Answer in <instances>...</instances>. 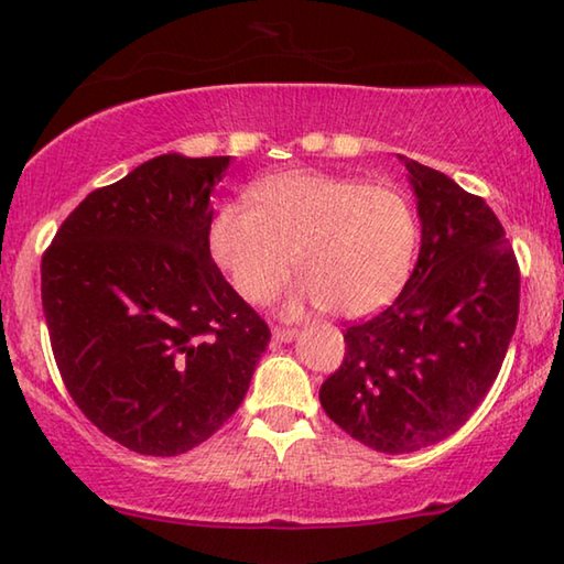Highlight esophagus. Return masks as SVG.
Masks as SVG:
<instances>
[{
	"label": "esophagus",
	"instance_id": "esophagus-1",
	"mask_svg": "<svg viewBox=\"0 0 564 564\" xmlns=\"http://www.w3.org/2000/svg\"><path fill=\"white\" fill-rule=\"evenodd\" d=\"M299 336V330L295 328H283V326H273V340L275 343H289Z\"/></svg>",
	"mask_w": 564,
	"mask_h": 564
}]
</instances>
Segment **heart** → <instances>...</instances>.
<instances>
[{
    "mask_svg": "<svg viewBox=\"0 0 564 564\" xmlns=\"http://www.w3.org/2000/svg\"><path fill=\"white\" fill-rule=\"evenodd\" d=\"M420 224L393 186L321 171H283L251 188V208L228 204L212 253L234 289L265 303L299 269L303 299L338 316L383 308L413 273Z\"/></svg>",
    "mask_w": 564,
    "mask_h": 564,
    "instance_id": "heart-1",
    "label": "heart"
}]
</instances>
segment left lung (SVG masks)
<instances>
[{"mask_svg": "<svg viewBox=\"0 0 564 564\" xmlns=\"http://www.w3.org/2000/svg\"><path fill=\"white\" fill-rule=\"evenodd\" d=\"M403 161L423 224L417 263L386 311L346 328V358L318 393L333 423L388 455L460 431L498 378L520 313V265L492 208Z\"/></svg>", "mask_w": 564, "mask_h": 564, "instance_id": "1", "label": "left lung"}]
</instances>
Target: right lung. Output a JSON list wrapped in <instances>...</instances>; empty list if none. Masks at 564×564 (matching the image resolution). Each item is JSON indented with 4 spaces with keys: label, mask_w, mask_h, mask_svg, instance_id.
Listing matches in <instances>:
<instances>
[{
    "label": "right lung",
    "mask_w": 564,
    "mask_h": 564,
    "mask_svg": "<svg viewBox=\"0 0 564 564\" xmlns=\"http://www.w3.org/2000/svg\"><path fill=\"white\" fill-rule=\"evenodd\" d=\"M228 161H147L91 191L42 256L64 386L133 453L171 457L208 441L241 405L271 340L208 246V198Z\"/></svg>",
    "instance_id": "add662e5"
}]
</instances>
